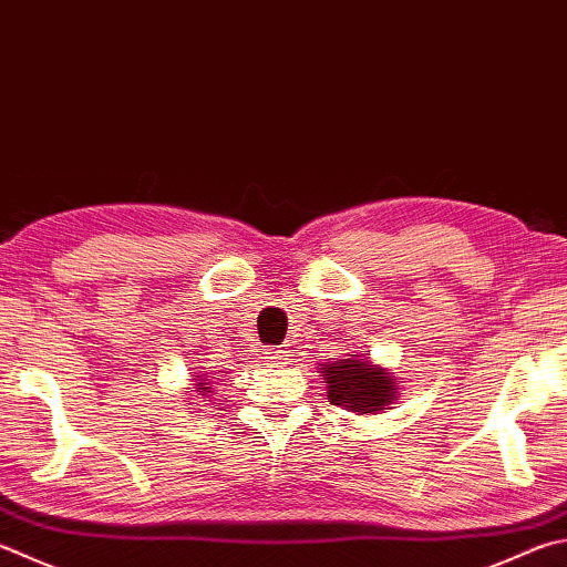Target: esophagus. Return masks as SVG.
I'll use <instances>...</instances> for the list:
<instances>
[{
  "label": "esophagus",
  "mask_w": 567,
  "mask_h": 567,
  "mask_svg": "<svg viewBox=\"0 0 567 567\" xmlns=\"http://www.w3.org/2000/svg\"><path fill=\"white\" fill-rule=\"evenodd\" d=\"M262 354H265L262 359H265V362L270 364V367L287 364V352H285V349H280V347H267Z\"/></svg>",
  "instance_id": "obj_1"
}]
</instances>
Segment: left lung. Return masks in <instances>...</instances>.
<instances>
[{
    "mask_svg": "<svg viewBox=\"0 0 567 567\" xmlns=\"http://www.w3.org/2000/svg\"><path fill=\"white\" fill-rule=\"evenodd\" d=\"M322 377L327 379V399L332 406H344L359 414H377L396 396L394 379L386 369H379L369 362L339 359L334 364H322Z\"/></svg>",
    "mask_w": 567,
    "mask_h": 567,
    "instance_id": "8db88e82",
    "label": "left lung"
}]
</instances>
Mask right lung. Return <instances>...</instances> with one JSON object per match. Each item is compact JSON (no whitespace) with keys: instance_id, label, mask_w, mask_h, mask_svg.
<instances>
[{"instance_id":"obj_1","label":"right lung","mask_w":567,"mask_h":567,"mask_svg":"<svg viewBox=\"0 0 567 567\" xmlns=\"http://www.w3.org/2000/svg\"><path fill=\"white\" fill-rule=\"evenodd\" d=\"M193 391H198L200 399H205V396H208V391H210V382H208V379H198V384L193 386Z\"/></svg>"}]
</instances>
